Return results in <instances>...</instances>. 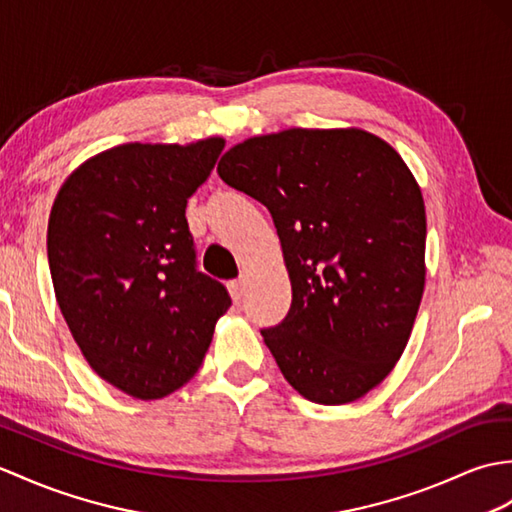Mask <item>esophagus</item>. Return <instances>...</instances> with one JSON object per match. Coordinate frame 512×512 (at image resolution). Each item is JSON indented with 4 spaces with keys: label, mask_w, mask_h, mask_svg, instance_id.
Listing matches in <instances>:
<instances>
[{
    "label": "esophagus",
    "mask_w": 512,
    "mask_h": 512,
    "mask_svg": "<svg viewBox=\"0 0 512 512\" xmlns=\"http://www.w3.org/2000/svg\"><path fill=\"white\" fill-rule=\"evenodd\" d=\"M229 290H231V296H233V303L240 305L244 301V292H246V283L244 279H235L229 283Z\"/></svg>",
    "instance_id": "1"
}]
</instances>
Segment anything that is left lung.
<instances>
[{
    "instance_id": "left-lung-1",
    "label": "left lung",
    "mask_w": 512,
    "mask_h": 512,
    "mask_svg": "<svg viewBox=\"0 0 512 512\" xmlns=\"http://www.w3.org/2000/svg\"><path fill=\"white\" fill-rule=\"evenodd\" d=\"M264 205L292 281L290 312L261 329L305 399L364 397L406 349L425 285V205L408 165L358 128L246 139L218 163Z\"/></svg>"
}]
</instances>
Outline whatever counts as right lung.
Instances as JSON below:
<instances>
[{"label":"right lung","instance_id":"add662e5","mask_svg":"<svg viewBox=\"0 0 512 512\" xmlns=\"http://www.w3.org/2000/svg\"><path fill=\"white\" fill-rule=\"evenodd\" d=\"M224 141L124 144L82 163L47 224L56 301L91 368L137 399L187 384L231 307L196 266L187 198L207 181Z\"/></svg>","mask_w":512,"mask_h":512}]
</instances>
